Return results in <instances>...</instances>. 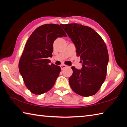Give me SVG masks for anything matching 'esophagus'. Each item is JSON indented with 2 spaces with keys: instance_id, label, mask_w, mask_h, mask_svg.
<instances>
[{
  "instance_id": "esophagus-1",
  "label": "esophagus",
  "mask_w": 127,
  "mask_h": 127,
  "mask_svg": "<svg viewBox=\"0 0 127 127\" xmlns=\"http://www.w3.org/2000/svg\"><path fill=\"white\" fill-rule=\"evenodd\" d=\"M66 67V66L65 65H64V64H62V65H61V68L62 70L64 69Z\"/></svg>"
}]
</instances>
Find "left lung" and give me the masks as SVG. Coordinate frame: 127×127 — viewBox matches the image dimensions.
Instances as JSON below:
<instances>
[{"instance_id":"left-lung-1","label":"left lung","mask_w":127,"mask_h":127,"mask_svg":"<svg viewBox=\"0 0 127 127\" xmlns=\"http://www.w3.org/2000/svg\"><path fill=\"white\" fill-rule=\"evenodd\" d=\"M76 48L82 68L72 66L69 83L74 92L84 97L94 95L100 89L106 76L109 54L101 36L91 28L78 23L61 25Z\"/></svg>"}]
</instances>
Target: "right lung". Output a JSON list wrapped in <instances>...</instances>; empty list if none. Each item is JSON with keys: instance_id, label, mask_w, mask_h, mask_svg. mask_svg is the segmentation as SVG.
I'll return each instance as SVG.
<instances>
[{"instance_id": "1", "label": "right lung", "mask_w": 127, "mask_h": 127, "mask_svg": "<svg viewBox=\"0 0 127 127\" xmlns=\"http://www.w3.org/2000/svg\"><path fill=\"white\" fill-rule=\"evenodd\" d=\"M61 25L45 24L37 27L26 43L19 62V71L26 86L32 93L40 95L53 87L61 69L51 63L53 42L66 37Z\"/></svg>"}]
</instances>
